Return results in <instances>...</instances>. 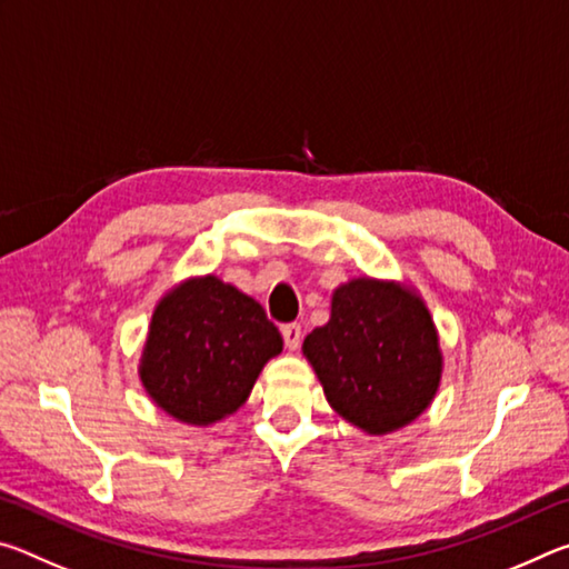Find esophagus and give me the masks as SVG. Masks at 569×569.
<instances>
[{
	"label": "esophagus",
	"instance_id": "obj_1",
	"mask_svg": "<svg viewBox=\"0 0 569 569\" xmlns=\"http://www.w3.org/2000/svg\"><path fill=\"white\" fill-rule=\"evenodd\" d=\"M281 333H283V341H286V349L288 351H296L298 346H301V323H286L283 329H281Z\"/></svg>",
	"mask_w": 569,
	"mask_h": 569
}]
</instances>
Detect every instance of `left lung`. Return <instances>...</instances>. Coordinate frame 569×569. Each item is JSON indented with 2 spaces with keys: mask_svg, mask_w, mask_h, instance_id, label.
Returning a JSON list of instances; mask_svg holds the SVG:
<instances>
[{
  "mask_svg": "<svg viewBox=\"0 0 569 569\" xmlns=\"http://www.w3.org/2000/svg\"><path fill=\"white\" fill-rule=\"evenodd\" d=\"M331 409L366 435L407 427L437 397L445 356L423 298L379 278H351L331 296V319L303 339Z\"/></svg>",
  "mask_w": 569,
  "mask_h": 569,
  "instance_id": "1",
  "label": "left lung"
}]
</instances>
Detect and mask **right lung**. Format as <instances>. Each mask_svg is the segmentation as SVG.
<instances>
[{"instance_id":"add662e5","label":"right lung","mask_w":569,"mask_h":569,"mask_svg":"<svg viewBox=\"0 0 569 569\" xmlns=\"http://www.w3.org/2000/svg\"><path fill=\"white\" fill-rule=\"evenodd\" d=\"M281 351V333L256 298L218 276H196L158 301L138 373L172 419L210 427L243 407Z\"/></svg>"}]
</instances>
